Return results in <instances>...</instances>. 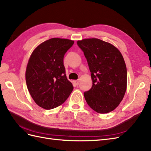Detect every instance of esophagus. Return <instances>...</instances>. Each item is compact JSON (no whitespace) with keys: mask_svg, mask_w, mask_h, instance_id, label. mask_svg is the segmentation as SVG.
Wrapping results in <instances>:
<instances>
[{"mask_svg":"<svg viewBox=\"0 0 151 151\" xmlns=\"http://www.w3.org/2000/svg\"><path fill=\"white\" fill-rule=\"evenodd\" d=\"M74 83H75V84H76V85H79V83H80L79 81H78V80H76V81H74Z\"/></svg>","mask_w":151,"mask_h":151,"instance_id":"esophagus-1","label":"esophagus"}]
</instances>
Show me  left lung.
Masks as SVG:
<instances>
[{"instance_id": "left-lung-1", "label": "left lung", "mask_w": 151, "mask_h": 151, "mask_svg": "<svg viewBox=\"0 0 151 151\" xmlns=\"http://www.w3.org/2000/svg\"><path fill=\"white\" fill-rule=\"evenodd\" d=\"M85 56L92 79L91 89L84 93L88 106L99 113L113 111L127 89V68L120 50L98 38L78 40Z\"/></svg>"}]
</instances>
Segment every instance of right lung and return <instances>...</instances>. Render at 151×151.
Instances as JSON below:
<instances>
[{
  "instance_id": "right-lung-1",
  "label": "right lung",
  "mask_w": 151,
  "mask_h": 151,
  "mask_svg": "<svg viewBox=\"0 0 151 151\" xmlns=\"http://www.w3.org/2000/svg\"><path fill=\"white\" fill-rule=\"evenodd\" d=\"M74 41L53 38L40 43L32 51L25 71L29 93L40 107L51 109L61 105L73 87L67 79L63 65L66 52Z\"/></svg>"
}]
</instances>
